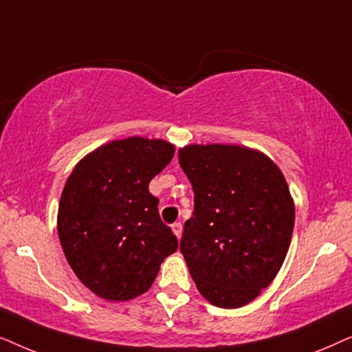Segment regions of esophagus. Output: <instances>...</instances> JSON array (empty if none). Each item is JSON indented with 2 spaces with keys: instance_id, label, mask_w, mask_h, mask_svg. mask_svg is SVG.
<instances>
[{
  "instance_id": "esophagus-1",
  "label": "esophagus",
  "mask_w": 352,
  "mask_h": 352,
  "mask_svg": "<svg viewBox=\"0 0 352 352\" xmlns=\"http://www.w3.org/2000/svg\"><path fill=\"white\" fill-rule=\"evenodd\" d=\"M171 229H173V232H175V235L177 239H181V235H182V224L181 223H175L171 226Z\"/></svg>"
}]
</instances>
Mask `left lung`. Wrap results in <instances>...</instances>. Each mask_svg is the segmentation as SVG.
Wrapping results in <instances>:
<instances>
[{
	"label": "left lung",
	"mask_w": 352,
	"mask_h": 352,
	"mask_svg": "<svg viewBox=\"0 0 352 352\" xmlns=\"http://www.w3.org/2000/svg\"><path fill=\"white\" fill-rule=\"evenodd\" d=\"M179 165L194 189L181 253L200 295L235 309L271 285L285 261L295 204L282 171L254 148L190 144Z\"/></svg>",
	"instance_id": "left-lung-1"
}]
</instances>
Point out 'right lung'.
<instances>
[{
    "label": "right lung",
    "mask_w": 352,
    "mask_h": 352,
    "mask_svg": "<svg viewBox=\"0 0 352 352\" xmlns=\"http://www.w3.org/2000/svg\"><path fill=\"white\" fill-rule=\"evenodd\" d=\"M173 155L175 146L163 139L133 136L98 147L70 173L57 232L75 276L94 295L109 301L142 295L177 250L148 192Z\"/></svg>",
    "instance_id": "1"
}]
</instances>
